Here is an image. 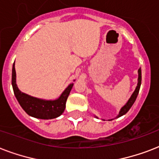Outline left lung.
<instances>
[{"mask_svg": "<svg viewBox=\"0 0 159 159\" xmlns=\"http://www.w3.org/2000/svg\"><path fill=\"white\" fill-rule=\"evenodd\" d=\"M139 72V77H138V84H137V87H136L135 90H134V92H133V94L130 97V98L129 99L128 102L126 103L125 106L120 109V113L117 116L116 118H118V117H120V116H124L125 114H126L129 111V110L131 108V106H133V104L135 102L136 98H137V96L139 94V88H140V85H141V69L139 68L138 71Z\"/></svg>", "mask_w": 159, "mask_h": 159, "instance_id": "obj_1", "label": "left lung"}]
</instances>
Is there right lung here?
<instances>
[{"instance_id": "obj_1", "label": "right lung", "mask_w": 159, "mask_h": 159, "mask_svg": "<svg viewBox=\"0 0 159 159\" xmlns=\"http://www.w3.org/2000/svg\"><path fill=\"white\" fill-rule=\"evenodd\" d=\"M11 82H12L14 94L24 111H25L29 116L34 117V118L43 119V120L57 118L62 115L66 107V102H67V97L69 96L70 92L73 86V83H71L64 90L62 95L54 101H45V100L39 99L36 97L29 96L25 93L21 92L16 85L15 62L12 67Z\"/></svg>"}]
</instances>
